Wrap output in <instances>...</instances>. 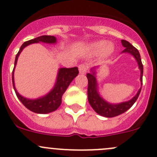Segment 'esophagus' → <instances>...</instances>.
<instances>
[{"label": "esophagus", "instance_id": "obj_1", "mask_svg": "<svg viewBox=\"0 0 157 157\" xmlns=\"http://www.w3.org/2000/svg\"><path fill=\"white\" fill-rule=\"evenodd\" d=\"M79 71H80V74H85L86 72L87 71V66L86 64H80L78 67Z\"/></svg>", "mask_w": 157, "mask_h": 157}]
</instances>
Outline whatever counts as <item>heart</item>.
<instances>
[{
    "instance_id": "obj_1",
    "label": "heart",
    "mask_w": 157,
    "mask_h": 157,
    "mask_svg": "<svg viewBox=\"0 0 157 157\" xmlns=\"http://www.w3.org/2000/svg\"><path fill=\"white\" fill-rule=\"evenodd\" d=\"M89 51L93 55L100 53L102 58H105L110 56L115 51V45L112 42H107L105 41L94 42L89 45Z\"/></svg>"
}]
</instances>
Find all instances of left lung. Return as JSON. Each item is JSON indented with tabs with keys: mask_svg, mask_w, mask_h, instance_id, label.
<instances>
[{
	"mask_svg": "<svg viewBox=\"0 0 157 157\" xmlns=\"http://www.w3.org/2000/svg\"><path fill=\"white\" fill-rule=\"evenodd\" d=\"M121 44H122V46L124 47V49L121 52V54L127 53L132 55L138 64V68L140 71V84L142 86L144 67L141 62L140 53L137 48H134L130 42H127V41L121 40ZM99 68V66L92 67L90 69V73H88L86 74V77L88 79L87 96L89 103L90 104L92 108L94 109L95 112L99 114V115L106 117V118H112V117L118 116V115L125 112L134 105V102L138 98L139 95H140L141 86L139 89L135 96L131 98L130 100L119 102V103H111V102L105 100L99 93V83H98L97 78H96V74H97V71Z\"/></svg>",
	"mask_w": 157,
	"mask_h": 157,
	"instance_id": "obj_1",
	"label": "left lung"
}]
</instances>
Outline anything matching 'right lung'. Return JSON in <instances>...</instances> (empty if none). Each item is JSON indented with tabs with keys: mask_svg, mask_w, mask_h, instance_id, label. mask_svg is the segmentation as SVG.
Returning <instances> with one entry per match:
<instances>
[{
	"mask_svg": "<svg viewBox=\"0 0 157 157\" xmlns=\"http://www.w3.org/2000/svg\"><path fill=\"white\" fill-rule=\"evenodd\" d=\"M34 43L56 44L57 39L56 37L52 36H41L34 39L25 42L22 45L18 53L16 55L14 67L12 73L13 86V89L18 99L29 110L37 114H48L59 108L61 104L63 94L69 86L70 83L78 75L79 71L77 67H71V68L61 67L58 71L55 85L48 93L40 97L36 98V99H29V98L23 96L18 93L16 89L15 82H14V71H15V67L17 66V60H18L22 51L26 46Z\"/></svg>",
	"mask_w": 157,
	"mask_h": 157,
	"instance_id": "1",
	"label": "right lung"
}]
</instances>
